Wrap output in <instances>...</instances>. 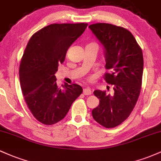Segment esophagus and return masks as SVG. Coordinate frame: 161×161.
Wrapping results in <instances>:
<instances>
[{
	"mask_svg": "<svg viewBox=\"0 0 161 161\" xmlns=\"http://www.w3.org/2000/svg\"><path fill=\"white\" fill-rule=\"evenodd\" d=\"M83 93L84 95H89L92 94V90L91 89H89V88H85L83 89Z\"/></svg>",
	"mask_w": 161,
	"mask_h": 161,
	"instance_id": "34e87169",
	"label": "esophagus"
}]
</instances>
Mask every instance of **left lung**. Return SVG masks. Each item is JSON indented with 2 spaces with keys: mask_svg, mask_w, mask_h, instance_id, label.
I'll return each mask as SVG.
<instances>
[{
  "mask_svg": "<svg viewBox=\"0 0 161 161\" xmlns=\"http://www.w3.org/2000/svg\"><path fill=\"white\" fill-rule=\"evenodd\" d=\"M89 27L105 49L104 79L113 86L114 94L95 90L94 95L99 105L92 112L101 125L112 128L128 118L138 99L142 85L144 58L142 49L135 36L125 28L105 23Z\"/></svg>",
  "mask_w": 161,
  "mask_h": 161,
  "instance_id": "obj_1",
  "label": "left lung"
}]
</instances>
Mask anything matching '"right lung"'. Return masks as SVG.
<instances>
[{"label": "right lung", "instance_id": "1", "mask_svg": "<svg viewBox=\"0 0 161 161\" xmlns=\"http://www.w3.org/2000/svg\"><path fill=\"white\" fill-rule=\"evenodd\" d=\"M87 26L85 23L50 24L36 32L26 45L19 69L20 87L32 114L42 124L52 125L63 119L82 94L79 85L58 87L55 73Z\"/></svg>", "mask_w": 161, "mask_h": 161}]
</instances>
